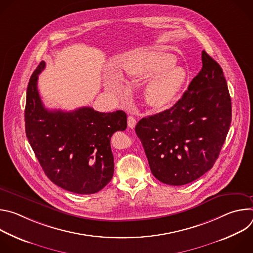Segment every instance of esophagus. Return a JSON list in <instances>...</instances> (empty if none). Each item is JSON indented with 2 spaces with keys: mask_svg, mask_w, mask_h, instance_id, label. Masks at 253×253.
I'll use <instances>...</instances> for the list:
<instances>
[{
  "mask_svg": "<svg viewBox=\"0 0 253 253\" xmlns=\"http://www.w3.org/2000/svg\"><path fill=\"white\" fill-rule=\"evenodd\" d=\"M136 119L133 117V116H128V127L133 129L135 126H136Z\"/></svg>",
  "mask_w": 253,
  "mask_h": 253,
  "instance_id": "esophagus-1",
  "label": "esophagus"
}]
</instances>
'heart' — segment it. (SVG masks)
I'll use <instances>...</instances> for the list:
<instances>
[{
  "instance_id": "obj_1",
  "label": "heart",
  "mask_w": 253,
  "mask_h": 253,
  "mask_svg": "<svg viewBox=\"0 0 253 253\" xmlns=\"http://www.w3.org/2000/svg\"><path fill=\"white\" fill-rule=\"evenodd\" d=\"M174 57L163 51L141 52L124 63V70L133 80H151L147 86V98L152 106L164 107L171 103L183 86L186 73L179 66L174 65ZM107 87L112 91L122 88L118 80H110Z\"/></svg>"
}]
</instances>
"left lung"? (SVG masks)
<instances>
[{
  "label": "left lung",
  "instance_id": "left-lung-1",
  "mask_svg": "<svg viewBox=\"0 0 253 253\" xmlns=\"http://www.w3.org/2000/svg\"><path fill=\"white\" fill-rule=\"evenodd\" d=\"M202 69L170 109L141 119L135 131L152 174L184 185L210 170L231 123V99L220 65L202 51Z\"/></svg>",
  "mask_w": 253,
  "mask_h": 253
}]
</instances>
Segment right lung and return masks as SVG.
Segmentation results:
<instances>
[{
	"mask_svg": "<svg viewBox=\"0 0 253 253\" xmlns=\"http://www.w3.org/2000/svg\"><path fill=\"white\" fill-rule=\"evenodd\" d=\"M42 61L32 74L25 108L30 145L53 183L77 194H93L111 181L114 157L110 139L127 127V115L118 110L101 113L91 107L74 111L48 110L37 88Z\"/></svg>",
	"mask_w": 253,
	"mask_h": 253,
	"instance_id": "obj_1",
	"label": "right lung"
}]
</instances>
